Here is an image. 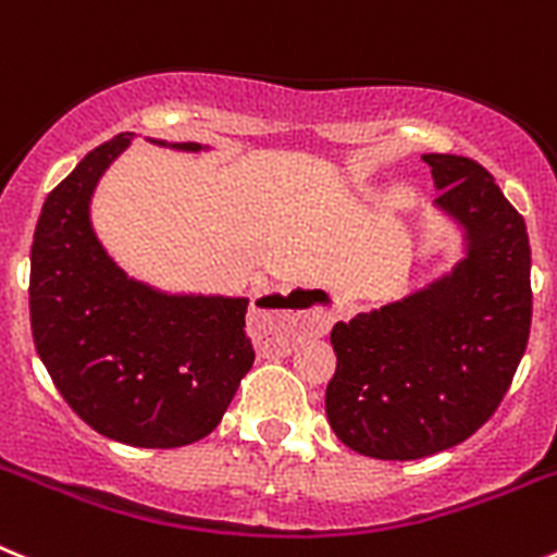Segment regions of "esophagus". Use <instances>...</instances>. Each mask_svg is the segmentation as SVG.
<instances>
[{"instance_id": "obj_1", "label": "esophagus", "mask_w": 557, "mask_h": 557, "mask_svg": "<svg viewBox=\"0 0 557 557\" xmlns=\"http://www.w3.org/2000/svg\"><path fill=\"white\" fill-rule=\"evenodd\" d=\"M337 295L326 289H295L278 309H253L250 332L268 357H284L301 337H321L329 332L337 309Z\"/></svg>"}]
</instances>
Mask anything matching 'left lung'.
<instances>
[{"label": "left lung", "instance_id": "obj_1", "mask_svg": "<svg viewBox=\"0 0 557 557\" xmlns=\"http://www.w3.org/2000/svg\"><path fill=\"white\" fill-rule=\"evenodd\" d=\"M421 159L435 206L462 228L466 256L401 301L332 329L329 424L376 460H418L474 435L508 393L533 318L524 218L476 161Z\"/></svg>", "mask_w": 557, "mask_h": 557}]
</instances>
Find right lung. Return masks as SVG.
<instances>
[{
  "label": "right lung",
  "mask_w": 557,
  "mask_h": 557,
  "mask_svg": "<svg viewBox=\"0 0 557 557\" xmlns=\"http://www.w3.org/2000/svg\"><path fill=\"white\" fill-rule=\"evenodd\" d=\"M131 136L95 147L44 200L29 253V323L49 376L91 430L175 449L223 421L253 366L248 298L161 293L106 253L88 203ZM172 147L203 150L195 141Z\"/></svg>",
  "instance_id": "right-lung-1"
}]
</instances>
